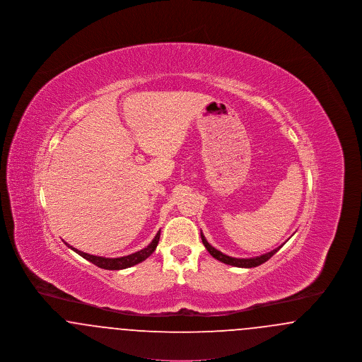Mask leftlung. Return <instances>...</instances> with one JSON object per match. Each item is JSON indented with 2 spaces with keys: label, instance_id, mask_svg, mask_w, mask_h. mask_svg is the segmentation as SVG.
I'll return each mask as SVG.
<instances>
[{
  "label": "left lung",
  "instance_id": "obj_1",
  "mask_svg": "<svg viewBox=\"0 0 362 362\" xmlns=\"http://www.w3.org/2000/svg\"><path fill=\"white\" fill-rule=\"evenodd\" d=\"M201 239H202L204 245L206 247L209 254H210L213 258L217 259V260H220V262H223V263H226V264H230V266L245 267V269L260 266L262 263H264L266 260H269V259L272 258L276 252H278V251L281 250V247L285 244V243H284L282 245L276 247V250H273V251H270V252H267V254H263V255H260V257H255V258H232V257L225 255V254H223L221 251L216 250L213 245H210V244L207 243L206 239H205V236H204V233H202V232H201Z\"/></svg>",
  "mask_w": 362,
  "mask_h": 362
}]
</instances>
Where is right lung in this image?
I'll use <instances>...</instances> for the list:
<instances>
[{
    "label": "right lung",
    "instance_id": "add662e5",
    "mask_svg": "<svg viewBox=\"0 0 362 362\" xmlns=\"http://www.w3.org/2000/svg\"><path fill=\"white\" fill-rule=\"evenodd\" d=\"M160 240V230L157 232V235L155 236V239L152 240L151 244H148L145 248H142L141 251H137L134 254H130L127 257H122V258H104V257H96V255H89L86 254L83 251H78L76 250L74 247L69 245L68 243H65L69 248H71L74 252H77L80 257L89 260L90 263L96 264L98 267L104 269V270H122V269H127V267H132L134 264L141 263L142 260H145L146 258H149L153 252H155L156 247L158 244Z\"/></svg>",
    "mask_w": 362,
    "mask_h": 362
}]
</instances>
